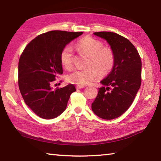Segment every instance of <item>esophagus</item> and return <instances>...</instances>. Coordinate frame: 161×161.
<instances>
[{
	"label": "esophagus",
	"mask_w": 161,
	"mask_h": 161,
	"mask_svg": "<svg viewBox=\"0 0 161 161\" xmlns=\"http://www.w3.org/2000/svg\"><path fill=\"white\" fill-rule=\"evenodd\" d=\"M85 87V86H81V85H77V86H76V88H77V89H82V88H84Z\"/></svg>",
	"instance_id": "1"
}]
</instances>
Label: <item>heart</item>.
<instances>
[{
    "instance_id": "obj_1",
    "label": "heart",
    "mask_w": 161,
    "mask_h": 161,
    "mask_svg": "<svg viewBox=\"0 0 161 161\" xmlns=\"http://www.w3.org/2000/svg\"><path fill=\"white\" fill-rule=\"evenodd\" d=\"M75 46L80 54L87 56L84 69H75L67 75L69 82L84 86L96 80L98 73L106 75L112 70L115 61V55L112 48L103 46V43L92 37L83 38L76 42ZM60 61L66 69L72 68L73 53L71 46L63 48Z\"/></svg>"
}]
</instances>
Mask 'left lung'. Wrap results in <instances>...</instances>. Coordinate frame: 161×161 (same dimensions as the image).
<instances>
[{
	"label": "left lung",
	"mask_w": 161,
	"mask_h": 161,
	"mask_svg": "<svg viewBox=\"0 0 161 161\" xmlns=\"http://www.w3.org/2000/svg\"><path fill=\"white\" fill-rule=\"evenodd\" d=\"M106 39L115 53L112 71L101 81L103 86L92 104L99 118L113 119L126 112L132 104L142 83V60L132 43L114 32H94Z\"/></svg>",
	"instance_id": "1"
}]
</instances>
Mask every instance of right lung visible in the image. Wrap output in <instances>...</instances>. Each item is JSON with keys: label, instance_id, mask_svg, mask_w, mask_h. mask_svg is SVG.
<instances>
[{"label": "right lung", "instance_id": "right-lung-1", "mask_svg": "<svg viewBox=\"0 0 161 161\" xmlns=\"http://www.w3.org/2000/svg\"><path fill=\"white\" fill-rule=\"evenodd\" d=\"M83 32L55 30L37 36L26 46L18 64V85L25 103L40 118L53 119L66 109L74 84L52 89L51 84L63 73V48Z\"/></svg>", "mask_w": 161, "mask_h": 161}]
</instances>
